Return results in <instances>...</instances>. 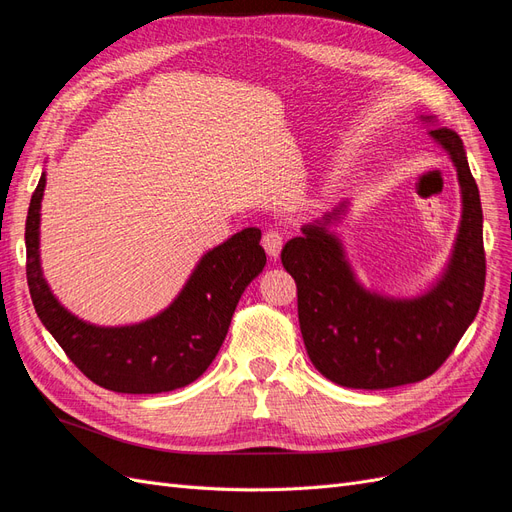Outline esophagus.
I'll use <instances>...</instances> for the list:
<instances>
[{"mask_svg": "<svg viewBox=\"0 0 512 512\" xmlns=\"http://www.w3.org/2000/svg\"><path fill=\"white\" fill-rule=\"evenodd\" d=\"M282 245H284V232L280 230H267L265 235H262V247H265L267 254L271 258H277L282 252Z\"/></svg>", "mask_w": 512, "mask_h": 512, "instance_id": "1", "label": "esophagus"}]
</instances>
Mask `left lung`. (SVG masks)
<instances>
[{
  "label": "left lung",
  "instance_id": "1",
  "mask_svg": "<svg viewBox=\"0 0 512 512\" xmlns=\"http://www.w3.org/2000/svg\"><path fill=\"white\" fill-rule=\"evenodd\" d=\"M457 166L463 215L451 265L442 282L418 299L397 301L365 290L327 224L303 228L282 250L297 284L305 350L324 378L348 389H393L429 378L472 324L485 290L483 207L457 132H429Z\"/></svg>",
  "mask_w": 512,
  "mask_h": 512
}]
</instances>
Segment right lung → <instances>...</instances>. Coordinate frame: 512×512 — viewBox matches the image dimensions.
Returning <instances> with one entry per match:
<instances>
[{
    "mask_svg": "<svg viewBox=\"0 0 512 512\" xmlns=\"http://www.w3.org/2000/svg\"><path fill=\"white\" fill-rule=\"evenodd\" d=\"M44 175L25 222L27 286L36 314L68 359L102 389L156 395L205 374L228 333L243 290L265 269L260 230L245 228L203 256L175 303L132 327L104 329L72 316L46 286L38 258Z\"/></svg>",
    "mask_w": 512,
    "mask_h": 512,
    "instance_id": "1",
    "label": "right lung"
}]
</instances>
